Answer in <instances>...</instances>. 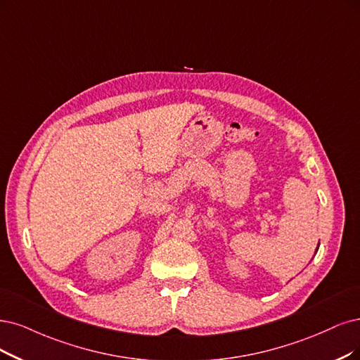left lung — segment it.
<instances>
[{
    "instance_id": "1",
    "label": "left lung",
    "mask_w": 360,
    "mask_h": 360,
    "mask_svg": "<svg viewBox=\"0 0 360 360\" xmlns=\"http://www.w3.org/2000/svg\"><path fill=\"white\" fill-rule=\"evenodd\" d=\"M317 249H319V246H317ZM317 249H316V252H317Z\"/></svg>"
}]
</instances>
